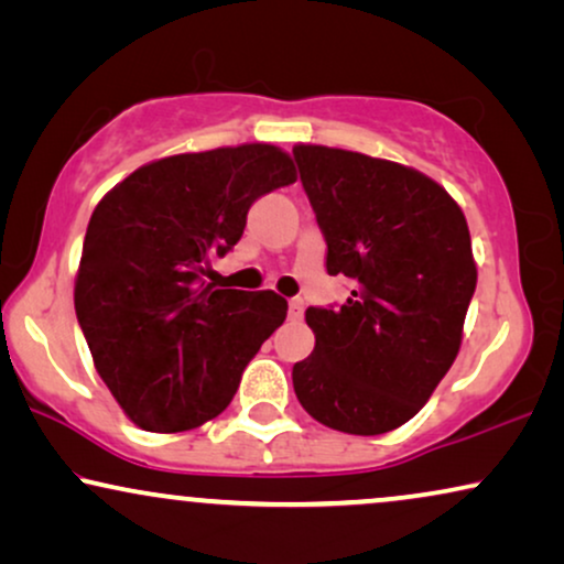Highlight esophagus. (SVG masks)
Here are the masks:
<instances>
[{"label":"esophagus","mask_w":564,"mask_h":564,"mask_svg":"<svg viewBox=\"0 0 564 564\" xmlns=\"http://www.w3.org/2000/svg\"><path fill=\"white\" fill-rule=\"evenodd\" d=\"M302 314H304L302 299H291V302H289V317L291 319H302Z\"/></svg>","instance_id":"obj_1"}]
</instances>
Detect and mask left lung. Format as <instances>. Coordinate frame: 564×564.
I'll use <instances>...</instances> for the list:
<instances>
[{
    "mask_svg": "<svg viewBox=\"0 0 564 564\" xmlns=\"http://www.w3.org/2000/svg\"><path fill=\"white\" fill-rule=\"evenodd\" d=\"M304 191L327 239V273L352 291L306 310L310 358L294 392L322 425L379 435L415 417L462 348L477 262L446 187L400 162L296 144Z\"/></svg>",
    "mask_w": 564,
    "mask_h": 564,
    "instance_id": "obj_1",
    "label": "left lung"
}]
</instances>
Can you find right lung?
Instances as JSON below:
<instances>
[{"label":"right lung","mask_w":564,"mask_h":564,"mask_svg":"<svg viewBox=\"0 0 564 564\" xmlns=\"http://www.w3.org/2000/svg\"><path fill=\"white\" fill-rule=\"evenodd\" d=\"M291 183L294 160L254 141L162 156L95 206L74 310L131 423L180 433L227 410L289 304L275 291L216 289L204 275L239 242L254 200Z\"/></svg>","instance_id":"right-lung-1"}]
</instances>
